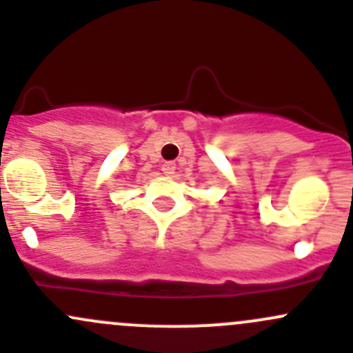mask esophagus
Returning <instances> with one entry per match:
<instances>
[{"mask_svg":"<svg viewBox=\"0 0 353 353\" xmlns=\"http://www.w3.org/2000/svg\"><path fill=\"white\" fill-rule=\"evenodd\" d=\"M174 168H176V164H174L173 161H166V163L163 164V171H164V173H166V174H173Z\"/></svg>","mask_w":353,"mask_h":353,"instance_id":"obj_1","label":"esophagus"}]
</instances>
